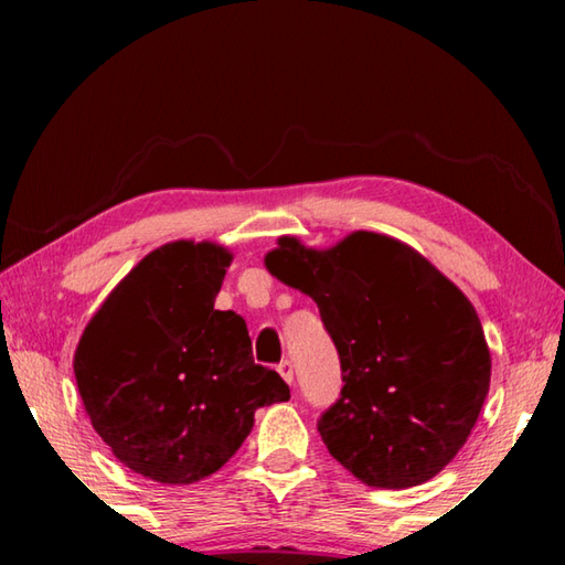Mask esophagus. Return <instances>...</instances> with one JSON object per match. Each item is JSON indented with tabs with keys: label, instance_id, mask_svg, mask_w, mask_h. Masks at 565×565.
Here are the masks:
<instances>
[{
	"label": "esophagus",
	"instance_id": "1",
	"mask_svg": "<svg viewBox=\"0 0 565 565\" xmlns=\"http://www.w3.org/2000/svg\"><path fill=\"white\" fill-rule=\"evenodd\" d=\"M276 371H279L286 384H291V381H294V363L289 359H284L279 366H276Z\"/></svg>",
	"mask_w": 565,
	"mask_h": 565
}]
</instances>
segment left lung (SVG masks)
<instances>
[{
	"instance_id": "8db88e82",
	"label": "left lung",
	"mask_w": 565,
	"mask_h": 565,
	"mask_svg": "<svg viewBox=\"0 0 565 565\" xmlns=\"http://www.w3.org/2000/svg\"><path fill=\"white\" fill-rule=\"evenodd\" d=\"M266 269L317 301L339 351L341 394L317 420L329 454L379 489L434 478L489 394L491 353L471 301L414 248L371 232L329 252L284 236Z\"/></svg>"
}]
</instances>
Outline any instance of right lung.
<instances>
[{
    "label": "right lung",
    "instance_id": "1",
    "mask_svg": "<svg viewBox=\"0 0 565 565\" xmlns=\"http://www.w3.org/2000/svg\"><path fill=\"white\" fill-rule=\"evenodd\" d=\"M228 262L206 242L157 248L109 294L74 353L94 431L157 483L216 473L252 431L254 411L289 401L284 379L254 363L246 321L214 309Z\"/></svg>",
    "mask_w": 565,
    "mask_h": 565
}]
</instances>
